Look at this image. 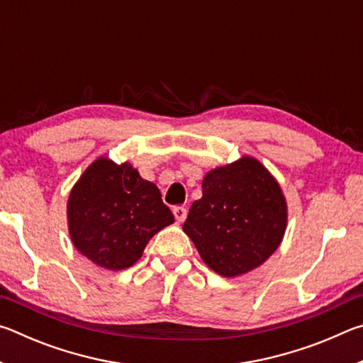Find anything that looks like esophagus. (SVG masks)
I'll return each instance as SVG.
<instances>
[{
    "label": "esophagus",
    "instance_id": "34e87169",
    "mask_svg": "<svg viewBox=\"0 0 363 363\" xmlns=\"http://www.w3.org/2000/svg\"><path fill=\"white\" fill-rule=\"evenodd\" d=\"M173 214H174L177 223H184V220H186V218H187V210L184 206H174Z\"/></svg>",
    "mask_w": 363,
    "mask_h": 363
}]
</instances>
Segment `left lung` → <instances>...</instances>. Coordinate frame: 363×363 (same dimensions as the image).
Wrapping results in <instances>:
<instances>
[{
	"instance_id": "left-lung-1",
	"label": "left lung",
	"mask_w": 363,
	"mask_h": 363,
	"mask_svg": "<svg viewBox=\"0 0 363 363\" xmlns=\"http://www.w3.org/2000/svg\"><path fill=\"white\" fill-rule=\"evenodd\" d=\"M182 230L208 267L238 277L266 262L284 240L288 206L277 179L253 157L208 171Z\"/></svg>"
}]
</instances>
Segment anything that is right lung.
<instances>
[{
	"label": "right lung",
	"instance_id": "right-lung-1",
	"mask_svg": "<svg viewBox=\"0 0 363 363\" xmlns=\"http://www.w3.org/2000/svg\"><path fill=\"white\" fill-rule=\"evenodd\" d=\"M67 223L79 253L96 266L121 270L140 259L150 238L174 216L155 184L131 163L99 157L70 190Z\"/></svg>",
	"mask_w": 363,
	"mask_h": 363
}]
</instances>
